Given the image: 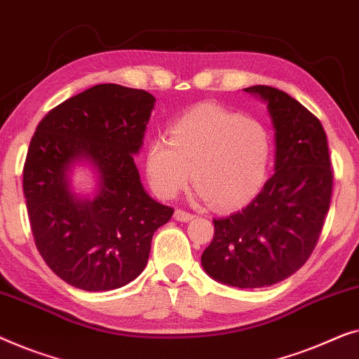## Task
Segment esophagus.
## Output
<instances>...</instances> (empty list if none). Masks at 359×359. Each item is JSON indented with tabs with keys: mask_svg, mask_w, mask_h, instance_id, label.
<instances>
[{
	"mask_svg": "<svg viewBox=\"0 0 359 359\" xmlns=\"http://www.w3.org/2000/svg\"><path fill=\"white\" fill-rule=\"evenodd\" d=\"M174 218L177 221H182V223H187V221L194 219V215L189 213V211H185V210L177 208V210H175V213H174Z\"/></svg>",
	"mask_w": 359,
	"mask_h": 359,
	"instance_id": "esophagus-1",
	"label": "esophagus"
}]
</instances>
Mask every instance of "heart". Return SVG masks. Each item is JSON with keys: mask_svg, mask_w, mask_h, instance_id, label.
Listing matches in <instances>:
<instances>
[{"mask_svg": "<svg viewBox=\"0 0 359 359\" xmlns=\"http://www.w3.org/2000/svg\"><path fill=\"white\" fill-rule=\"evenodd\" d=\"M270 153L264 123L216 104H201L172 125L169 140L151 141L144 169L161 198L177 195L191 170L200 198L232 210L259 194Z\"/></svg>", "mask_w": 359, "mask_h": 359, "instance_id": "b5f03b06", "label": "heart"}]
</instances>
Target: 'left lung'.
<instances>
[{
  "mask_svg": "<svg viewBox=\"0 0 359 359\" xmlns=\"http://www.w3.org/2000/svg\"><path fill=\"white\" fill-rule=\"evenodd\" d=\"M244 90L266 104L275 130V174L244 210L213 219L215 237L201 266L223 285L264 287L296 273L311 257L330 208L333 172L316 115L276 88Z\"/></svg>",
  "mask_w": 359,
  "mask_h": 359,
  "instance_id": "8db88e82",
  "label": "left lung"
}]
</instances>
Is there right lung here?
I'll return each mask as SVG.
<instances>
[{
	"mask_svg": "<svg viewBox=\"0 0 359 359\" xmlns=\"http://www.w3.org/2000/svg\"><path fill=\"white\" fill-rule=\"evenodd\" d=\"M154 102L143 89L97 84L50 110L30 140L22 187L35 245L53 273L79 290L133 281L156 229L174 213L151 198L135 164ZM78 163L96 174L94 196L74 191Z\"/></svg>",
	"mask_w": 359,
	"mask_h": 359,
	"instance_id": "right-lung-1",
	"label": "right lung"
}]
</instances>
